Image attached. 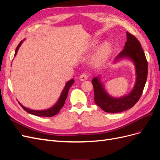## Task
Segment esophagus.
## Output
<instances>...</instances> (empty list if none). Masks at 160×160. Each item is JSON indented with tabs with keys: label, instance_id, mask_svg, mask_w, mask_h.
<instances>
[{
	"label": "esophagus",
	"instance_id": "obj_1",
	"mask_svg": "<svg viewBox=\"0 0 160 160\" xmlns=\"http://www.w3.org/2000/svg\"><path fill=\"white\" fill-rule=\"evenodd\" d=\"M88 79V75L85 74V73H83V74H81L79 77V80L81 81H86L87 79Z\"/></svg>",
	"mask_w": 160,
	"mask_h": 160
}]
</instances>
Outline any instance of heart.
<instances>
[{
  "label": "heart",
  "instance_id": "obj_1",
  "mask_svg": "<svg viewBox=\"0 0 160 160\" xmlns=\"http://www.w3.org/2000/svg\"><path fill=\"white\" fill-rule=\"evenodd\" d=\"M99 41L97 39L91 41L87 47L88 49H93L99 45ZM112 52V46L110 42H103L92 57L91 63L95 67H101L105 64L109 60Z\"/></svg>",
  "mask_w": 160,
  "mask_h": 160
}]
</instances>
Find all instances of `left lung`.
Wrapping results in <instances>:
<instances>
[{"label": "left lung", "instance_id": "obj_1", "mask_svg": "<svg viewBox=\"0 0 160 160\" xmlns=\"http://www.w3.org/2000/svg\"><path fill=\"white\" fill-rule=\"evenodd\" d=\"M127 41L123 50L115 58L113 63L123 59L132 61L135 69V82L132 90L127 95L113 98L105 90L101 76L92 79L95 92V102L108 113H119L132 108L141 97L148 77V62L141 44L132 34L127 32Z\"/></svg>", "mask_w": 160, "mask_h": 160}]
</instances>
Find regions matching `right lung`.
Segmentation results:
<instances>
[{
  "instance_id": "obj_1",
  "label": "right lung",
  "mask_w": 160,
  "mask_h": 160,
  "mask_svg": "<svg viewBox=\"0 0 160 160\" xmlns=\"http://www.w3.org/2000/svg\"><path fill=\"white\" fill-rule=\"evenodd\" d=\"M25 40V39H24L23 41H21V42L19 43L18 45L17 46L16 51H15V53H14V57L17 55V53L18 52L19 47L21 46L22 43ZM74 81H75L73 79H71V80L67 82V83H65V87H64V89L62 91L59 99H58L57 101L55 103V105L52 106L51 108L45 109H42V110H35V109H29L28 108H26L24 105H22L20 102H18V103L21 105V107L23 108V109H25L28 113H31L32 115H35L37 116H41V117H52V116H54L59 113L60 109L62 108V106L64 105L65 100L67 98V95H68L69 89L71 87V85L74 83Z\"/></svg>"
}]
</instances>
